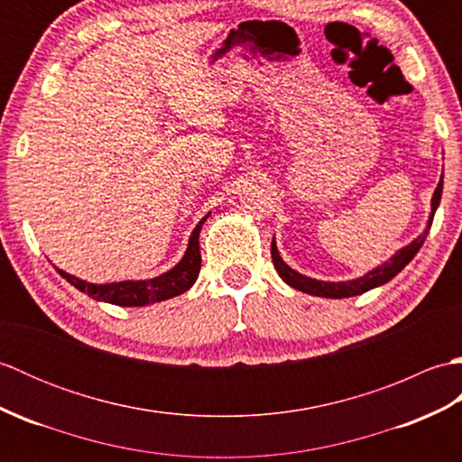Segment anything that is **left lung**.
<instances>
[{
    "mask_svg": "<svg viewBox=\"0 0 462 462\" xmlns=\"http://www.w3.org/2000/svg\"><path fill=\"white\" fill-rule=\"evenodd\" d=\"M440 194H443V176H440V180L437 184V190L433 194V200H430V218H429V226L427 230L420 234L417 240H413L409 244V246L401 248L393 258L389 262L383 263V266L371 270L369 273H365L363 278L357 280H349V282H319V280H313L308 276H301L296 270H291L286 262L280 258V252L276 248V240H272V262L273 266H276L280 278L290 283L291 288H296L303 293H310V296H319V298H351V296H359V293H365L373 288L383 286V283H387L391 278H395L397 273L403 270L407 263L415 258V254L423 246V242L427 238V234L430 230V224H433V216L437 206L440 202Z\"/></svg>",
    "mask_w": 462,
    "mask_h": 462,
    "instance_id": "8db88e82",
    "label": "left lung"
}]
</instances>
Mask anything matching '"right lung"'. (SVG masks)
I'll use <instances>...</instances> for the list:
<instances>
[{
	"mask_svg": "<svg viewBox=\"0 0 462 462\" xmlns=\"http://www.w3.org/2000/svg\"><path fill=\"white\" fill-rule=\"evenodd\" d=\"M208 216L196 224V228L190 236L189 248L184 252V258L176 263V266L162 273L159 278L152 280H141V282H115V283H89L85 280H79L67 273L63 270L57 272L61 276L75 286L79 291L87 293V296L99 301L106 303H115V306H125V308H141V306H149V303L154 301H162V300H171L174 296H180L186 290H189L192 283L196 282L200 273V244L199 236L202 230V224L206 222Z\"/></svg>",
	"mask_w": 462,
	"mask_h": 462,
	"instance_id": "right-lung-1",
	"label": "right lung"
}]
</instances>
